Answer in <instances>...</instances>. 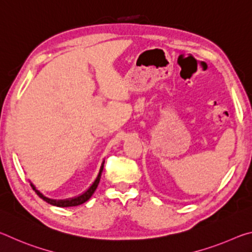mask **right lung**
<instances>
[{"mask_svg": "<svg viewBox=\"0 0 252 252\" xmlns=\"http://www.w3.org/2000/svg\"><path fill=\"white\" fill-rule=\"evenodd\" d=\"M103 165H104V160L102 161L101 163V167H100V170H99V173H97V176L95 178V180L92 182V185L88 188L87 190L84 191V192H82L79 195H76V197H73V198H69V199H63V200H55V199H50L48 197H45V195L43 193H41L39 190L36 189L35 186L33 185V183L30 181V185H31L32 189L35 191L36 194L39 195V197L41 199H43L45 202H48L50 204H52V206H55V207H62V208H66V207H75V206H80V204H82L84 202H87L89 199H90L92 197V194L94 193L95 189L97 188V185H99L100 182V179H101V174H102V171H103Z\"/></svg>", "mask_w": 252, "mask_h": 252, "instance_id": "add662e5", "label": "right lung"}]
</instances>
